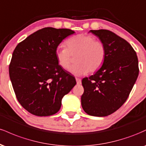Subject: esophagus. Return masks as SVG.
Returning <instances> with one entry per match:
<instances>
[{"label":"esophagus","mask_w":146,"mask_h":146,"mask_svg":"<svg viewBox=\"0 0 146 146\" xmlns=\"http://www.w3.org/2000/svg\"><path fill=\"white\" fill-rule=\"evenodd\" d=\"M76 82H77V84H81V83H82L81 79L76 78Z\"/></svg>","instance_id":"obj_1"}]
</instances>
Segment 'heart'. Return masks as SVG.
I'll list each match as a JSON object with an SVG mask.
<instances>
[{
  "label": "heart",
  "mask_w": 146,
  "mask_h": 146,
  "mask_svg": "<svg viewBox=\"0 0 146 146\" xmlns=\"http://www.w3.org/2000/svg\"><path fill=\"white\" fill-rule=\"evenodd\" d=\"M66 47L56 48L55 54L58 65L67 69L71 63L72 56L75 57L74 65L69 68L72 74L80 76L88 71L94 72L102 66L106 58V47L101 42L96 41L94 36L79 34L68 39Z\"/></svg>",
  "instance_id": "1"
}]
</instances>
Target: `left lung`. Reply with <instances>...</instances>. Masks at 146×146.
Listing matches in <instances>:
<instances>
[{
    "mask_svg": "<svg viewBox=\"0 0 146 146\" xmlns=\"http://www.w3.org/2000/svg\"><path fill=\"white\" fill-rule=\"evenodd\" d=\"M106 47L102 67L83 78L82 106L89 115L105 117L118 110L128 99L139 75L137 53L126 40L106 29L90 30Z\"/></svg>",
    "mask_w": 146,
    "mask_h": 146,
    "instance_id": "8db88e82",
    "label": "left lung"
}]
</instances>
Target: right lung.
<instances>
[{"label":"right lung","mask_w":146,"mask_h":146,"mask_svg":"<svg viewBox=\"0 0 146 146\" xmlns=\"http://www.w3.org/2000/svg\"><path fill=\"white\" fill-rule=\"evenodd\" d=\"M68 29L45 27L20 42L9 67L10 80L18 101L30 113L49 116L58 113L62 100L76 84L73 75L58 65L56 48Z\"/></svg>","instance_id":"1"}]
</instances>
